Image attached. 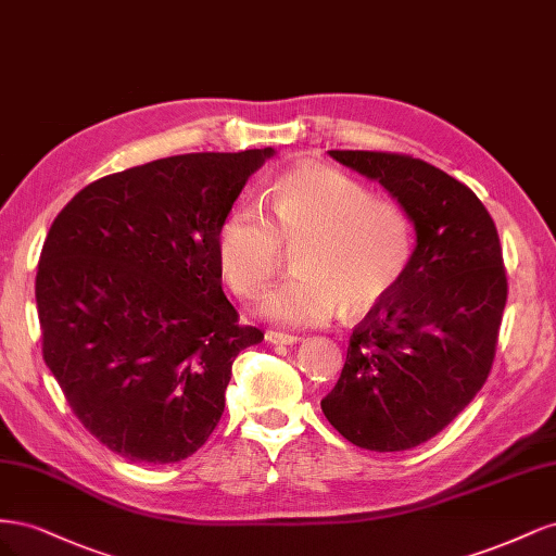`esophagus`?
Returning <instances> with one entry per match:
<instances>
[{"instance_id":"obj_1","label":"esophagus","mask_w":556,"mask_h":556,"mask_svg":"<svg viewBox=\"0 0 556 556\" xmlns=\"http://www.w3.org/2000/svg\"><path fill=\"white\" fill-rule=\"evenodd\" d=\"M264 339H266V343H271V345H294L299 341V336L282 333V331H266Z\"/></svg>"}]
</instances>
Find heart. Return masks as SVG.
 <instances>
[{"mask_svg":"<svg viewBox=\"0 0 556 556\" xmlns=\"http://www.w3.org/2000/svg\"><path fill=\"white\" fill-rule=\"evenodd\" d=\"M260 206H237L217 227L215 250L229 288L264 292L294 250L296 274L264 294L257 313L280 327H317L364 313L394 292L413 255V225L396 201L371 197L364 182L331 166L285 172Z\"/></svg>","mask_w":556,"mask_h":556,"instance_id":"heart-1","label":"heart"}]
</instances>
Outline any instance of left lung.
Wrapping results in <instances>:
<instances>
[{
  "label": "left lung",
  "mask_w": 556,
  "mask_h": 556,
  "mask_svg": "<svg viewBox=\"0 0 556 556\" xmlns=\"http://www.w3.org/2000/svg\"><path fill=\"white\" fill-rule=\"evenodd\" d=\"M329 155L399 201L415 250L394 292L352 331L323 413L352 445L410 450L443 431L490 376L508 299L498 231L473 190L422 160Z\"/></svg>",
  "instance_id": "obj_1"
}]
</instances>
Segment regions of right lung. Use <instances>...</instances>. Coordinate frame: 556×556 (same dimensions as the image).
<instances>
[{
	"label": "right lung",
	"mask_w": 556,
	"mask_h": 556,
	"mask_svg": "<svg viewBox=\"0 0 556 556\" xmlns=\"http://www.w3.org/2000/svg\"><path fill=\"white\" fill-rule=\"evenodd\" d=\"M274 148L190 153L83 188L37 271L43 359L99 443L176 464L225 413L231 364L262 343L223 292L217 227Z\"/></svg>",
	"instance_id": "obj_1"
}]
</instances>
